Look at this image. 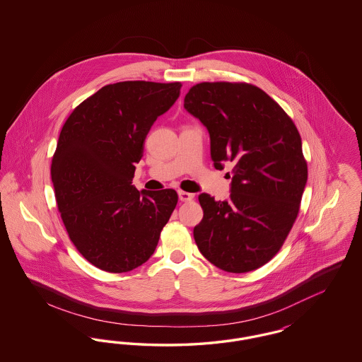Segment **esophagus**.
<instances>
[{
  "label": "esophagus",
  "instance_id": "34e87169",
  "mask_svg": "<svg viewBox=\"0 0 362 362\" xmlns=\"http://www.w3.org/2000/svg\"><path fill=\"white\" fill-rule=\"evenodd\" d=\"M177 195H179V199H180L182 202H189V201H192V199H194V194H191V192H186V191H182V189H179V191H177Z\"/></svg>",
  "mask_w": 362,
  "mask_h": 362
}]
</instances>
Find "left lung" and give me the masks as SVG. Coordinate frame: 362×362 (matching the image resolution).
<instances>
[{
  "mask_svg": "<svg viewBox=\"0 0 362 362\" xmlns=\"http://www.w3.org/2000/svg\"><path fill=\"white\" fill-rule=\"evenodd\" d=\"M185 108L209 132L216 170L232 163L230 195H199L204 218L194 239L205 258L228 273H247L282 247L307 185L301 137L266 92L243 83H201Z\"/></svg>",
  "mask_w": 362,
  "mask_h": 362,
  "instance_id": "8db88e82",
  "label": "left lung"
}]
</instances>
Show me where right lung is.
I'll return each mask as SVG.
<instances>
[{
	"label": "right lung",
	"mask_w": 362,
	"mask_h": 362,
	"mask_svg": "<svg viewBox=\"0 0 362 362\" xmlns=\"http://www.w3.org/2000/svg\"><path fill=\"white\" fill-rule=\"evenodd\" d=\"M180 86H103L61 130L52 163L58 209L76 248L104 272H130L151 258L177 204L175 189L138 191L132 183L145 138L177 100Z\"/></svg>",
	"instance_id": "1"
}]
</instances>
